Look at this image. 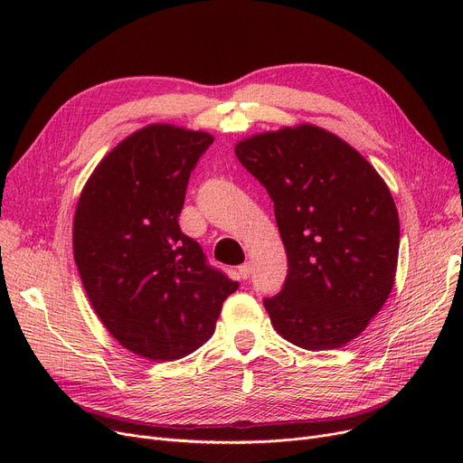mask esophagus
Wrapping results in <instances>:
<instances>
[{
  "label": "esophagus",
  "mask_w": 463,
  "mask_h": 463,
  "mask_svg": "<svg viewBox=\"0 0 463 463\" xmlns=\"http://www.w3.org/2000/svg\"><path fill=\"white\" fill-rule=\"evenodd\" d=\"M238 272H240V278L241 279H248L251 276V264L250 262H244L241 266H238Z\"/></svg>",
  "instance_id": "34e87169"
}]
</instances>
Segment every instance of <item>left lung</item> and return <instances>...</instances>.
<instances>
[{"label": "left lung", "mask_w": 463, "mask_h": 463, "mask_svg": "<svg viewBox=\"0 0 463 463\" xmlns=\"http://www.w3.org/2000/svg\"><path fill=\"white\" fill-rule=\"evenodd\" d=\"M234 152L269 191L287 251L283 288L264 298L274 328L307 351L349 344L394 285L391 191L353 146L309 124L250 137Z\"/></svg>", "instance_id": "1"}]
</instances>
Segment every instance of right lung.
Listing matches in <instances>:
<instances>
[{
    "mask_svg": "<svg viewBox=\"0 0 463 463\" xmlns=\"http://www.w3.org/2000/svg\"><path fill=\"white\" fill-rule=\"evenodd\" d=\"M213 137L154 124L95 166L72 222V253L105 328L135 354L178 360L212 337L238 283L208 264L178 217Z\"/></svg>",
    "mask_w": 463,
    "mask_h": 463,
    "instance_id": "obj_1",
    "label": "right lung"
}]
</instances>
